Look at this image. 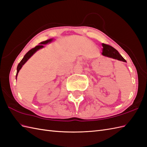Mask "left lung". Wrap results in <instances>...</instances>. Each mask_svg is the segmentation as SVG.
Segmentation results:
<instances>
[{
    "instance_id": "1",
    "label": "left lung",
    "mask_w": 147,
    "mask_h": 147,
    "mask_svg": "<svg viewBox=\"0 0 147 147\" xmlns=\"http://www.w3.org/2000/svg\"><path fill=\"white\" fill-rule=\"evenodd\" d=\"M102 45L103 47L102 55L103 56L108 58H113V59L118 60L119 61H124V62H126L125 58L119 53V52L117 51L115 48L109 46L108 45H106L104 43H102Z\"/></svg>"
}]
</instances>
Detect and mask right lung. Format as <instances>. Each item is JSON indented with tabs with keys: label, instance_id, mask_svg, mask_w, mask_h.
Returning a JSON list of instances; mask_svg holds the SVG:
<instances>
[{
	"label": "right lung",
	"instance_id": "1",
	"mask_svg": "<svg viewBox=\"0 0 147 147\" xmlns=\"http://www.w3.org/2000/svg\"><path fill=\"white\" fill-rule=\"evenodd\" d=\"M53 40V39H49V40H47L46 41H42L40 43V45H38V46L35 47L34 48H32L31 50H29L28 53L26 54L23 58H22V60L20 61V63H19L18 65V67H17V73H16V79H17V77H18V74L19 73V70H21V68H22V67L23 66V65L26 63V62L30 58L32 55H33L38 50H40L41 48H43L44 47L43 45H47L48 43H50Z\"/></svg>",
	"mask_w": 147,
	"mask_h": 147
}]
</instances>
